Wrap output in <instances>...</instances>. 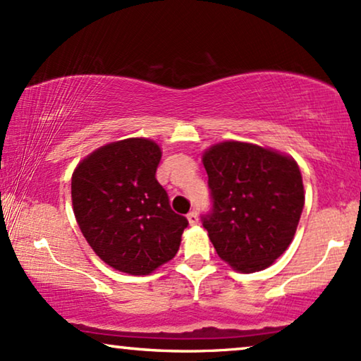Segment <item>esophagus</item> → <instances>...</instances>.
Here are the masks:
<instances>
[{"instance_id":"esophagus-1","label":"esophagus","mask_w":361,"mask_h":361,"mask_svg":"<svg viewBox=\"0 0 361 361\" xmlns=\"http://www.w3.org/2000/svg\"><path fill=\"white\" fill-rule=\"evenodd\" d=\"M187 220H189L190 225H197L199 224V214H197L195 210L189 212V214H187Z\"/></svg>"}]
</instances>
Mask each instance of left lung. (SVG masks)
I'll return each instance as SVG.
<instances>
[{
  "label": "left lung",
  "mask_w": 361,
  "mask_h": 361,
  "mask_svg": "<svg viewBox=\"0 0 361 361\" xmlns=\"http://www.w3.org/2000/svg\"><path fill=\"white\" fill-rule=\"evenodd\" d=\"M202 161L212 199L202 225L216 255L240 273L268 268L288 250L304 209L298 162L240 141L212 146Z\"/></svg>",
  "instance_id": "obj_1"
}]
</instances>
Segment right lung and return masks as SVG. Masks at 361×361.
<instances>
[{"label": "right lung", "mask_w": 361, "mask_h": 361, "mask_svg": "<svg viewBox=\"0 0 361 361\" xmlns=\"http://www.w3.org/2000/svg\"><path fill=\"white\" fill-rule=\"evenodd\" d=\"M161 147L130 137L93 151L72 176V205L92 250L126 274H149L179 251L189 225L156 179Z\"/></svg>", "instance_id": "obj_1"}]
</instances>
